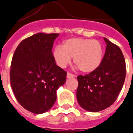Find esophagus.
Instances as JSON below:
<instances>
[{"label":"esophagus","instance_id":"obj_1","mask_svg":"<svg viewBox=\"0 0 133 133\" xmlns=\"http://www.w3.org/2000/svg\"><path fill=\"white\" fill-rule=\"evenodd\" d=\"M75 75L73 74H71V73H69V72H68L67 74H66V77L69 78H74L75 77Z\"/></svg>","mask_w":133,"mask_h":133}]
</instances>
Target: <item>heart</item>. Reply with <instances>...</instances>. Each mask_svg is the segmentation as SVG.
I'll return each mask as SVG.
<instances>
[{
  "label": "heart",
  "mask_w": 133,
  "mask_h": 133,
  "mask_svg": "<svg viewBox=\"0 0 133 133\" xmlns=\"http://www.w3.org/2000/svg\"><path fill=\"white\" fill-rule=\"evenodd\" d=\"M103 53V46L98 40L71 38L64 41L62 46H56L52 56L59 67H66L74 57V64L81 71L91 73L98 68Z\"/></svg>",
  "instance_id": "b5f03b06"
}]
</instances>
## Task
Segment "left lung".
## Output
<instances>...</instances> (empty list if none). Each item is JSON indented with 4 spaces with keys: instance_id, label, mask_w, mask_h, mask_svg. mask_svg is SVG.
Wrapping results in <instances>:
<instances>
[{
    "instance_id": "obj_1",
    "label": "left lung",
    "mask_w": 133,
    "mask_h": 133,
    "mask_svg": "<svg viewBox=\"0 0 133 133\" xmlns=\"http://www.w3.org/2000/svg\"><path fill=\"white\" fill-rule=\"evenodd\" d=\"M105 53L97 69L78 76L76 96L79 105L86 110L97 112L108 108L117 100L125 81L126 68L121 49L104 38Z\"/></svg>"
}]
</instances>
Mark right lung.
Wrapping results in <instances>:
<instances>
[{"label": "right lung", "mask_w": 133, "mask_h": 133, "mask_svg": "<svg viewBox=\"0 0 133 133\" xmlns=\"http://www.w3.org/2000/svg\"><path fill=\"white\" fill-rule=\"evenodd\" d=\"M58 35L39 32L26 38L12 57L11 87L21 105L34 114L52 108L57 89L66 81V72L56 65L52 56V45Z\"/></svg>", "instance_id": "add662e5"}]
</instances>
